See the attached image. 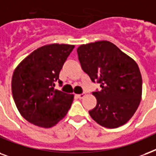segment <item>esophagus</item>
I'll list each match as a JSON object with an SVG mask.
<instances>
[{
  "mask_svg": "<svg viewBox=\"0 0 156 156\" xmlns=\"http://www.w3.org/2000/svg\"><path fill=\"white\" fill-rule=\"evenodd\" d=\"M76 96L78 98H80V99H82V98H84L85 95H84V94H77Z\"/></svg>",
  "mask_w": 156,
  "mask_h": 156,
  "instance_id": "esophagus-1",
  "label": "esophagus"
}]
</instances>
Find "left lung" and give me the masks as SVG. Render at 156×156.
<instances>
[{"instance_id":"1","label":"left lung","mask_w":156,"mask_h":156,"mask_svg":"<svg viewBox=\"0 0 156 156\" xmlns=\"http://www.w3.org/2000/svg\"><path fill=\"white\" fill-rule=\"evenodd\" d=\"M77 54L83 71L102 88L93 93L97 105L89 112L92 119L109 129L126 124L142 99V79L137 62L107 41L81 44Z\"/></svg>"}]
</instances>
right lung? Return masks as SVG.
Listing matches in <instances>:
<instances>
[{"label":"right lung","mask_w":156,"mask_h":156,"mask_svg":"<svg viewBox=\"0 0 156 156\" xmlns=\"http://www.w3.org/2000/svg\"><path fill=\"white\" fill-rule=\"evenodd\" d=\"M75 45L46 44L26 57L12 76V94L19 113L32 124L51 128L63 119L74 95L54 89L62 67Z\"/></svg>","instance_id":"add662e5"}]
</instances>
